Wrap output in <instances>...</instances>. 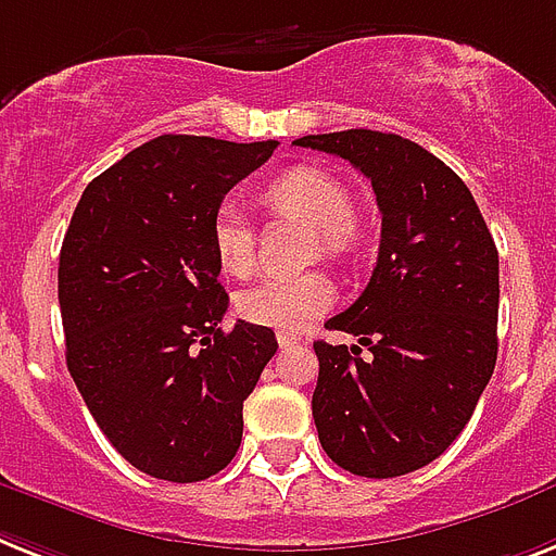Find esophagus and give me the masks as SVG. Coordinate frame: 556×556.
I'll return each instance as SVG.
<instances>
[{"label":"esophagus","mask_w":556,"mask_h":556,"mask_svg":"<svg viewBox=\"0 0 556 556\" xmlns=\"http://www.w3.org/2000/svg\"><path fill=\"white\" fill-rule=\"evenodd\" d=\"M299 332H287V330H281L278 332V344H281V348H292V344H299Z\"/></svg>","instance_id":"obj_1"}]
</instances>
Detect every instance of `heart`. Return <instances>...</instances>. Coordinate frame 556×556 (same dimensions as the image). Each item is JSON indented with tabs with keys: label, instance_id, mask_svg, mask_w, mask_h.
Returning a JSON list of instances; mask_svg holds the SVG:
<instances>
[{
	"label": "heart",
	"instance_id": "b5f03b06",
	"mask_svg": "<svg viewBox=\"0 0 556 556\" xmlns=\"http://www.w3.org/2000/svg\"><path fill=\"white\" fill-rule=\"evenodd\" d=\"M266 203L281 215L301 217L315 226L318 250L344 257L353 250V201L344 184L318 168L283 172L266 189ZM212 250L217 264L229 275H247L255 264V229L235 203H220L212 215ZM336 301V287L324 273H304L292 278H264L238 295V313L252 324L275 330H304Z\"/></svg>",
	"mask_w": 556,
	"mask_h": 556
}]
</instances>
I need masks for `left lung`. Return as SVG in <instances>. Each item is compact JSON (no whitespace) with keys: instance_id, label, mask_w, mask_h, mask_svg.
<instances>
[{"instance_id":"8db88e82","label":"left lung","mask_w":556,"mask_h":556,"mask_svg":"<svg viewBox=\"0 0 556 556\" xmlns=\"http://www.w3.org/2000/svg\"><path fill=\"white\" fill-rule=\"evenodd\" d=\"M295 146L350 160L381 212L370 283L324 324L358 344H313L318 439L355 477H402L445 454L491 381L496 243L462 177L413 140L350 128Z\"/></svg>"}]
</instances>
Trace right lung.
<instances>
[{"mask_svg": "<svg viewBox=\"0 0 556 556\" xmlns=\"http://www.w3.org/2000/svg\"><path fill=\"white\" fill-rule=\"evenodd\" d=\"M278 140L163 135L105 168L79 198L60 252L65 362L117 454L154 479L201 482L243 437V402L275 332L220 330L212 215Z\"/></svg>", "mask_w": 556, "mask_h": 556, "instance_id": "add662e5", "label": "right lung"}]
</instances>
